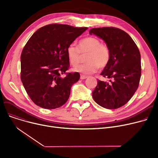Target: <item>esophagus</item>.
<instances>
[{
    "label": "esophagus",
    "instance_id": "34e87169",
    "mask_svg": "<svg viewBox=\"0 0 158 158\" xmlns=\"http://www.w3.org/2000/svg\"><path fill=\"white\" fill-rule=\"evenodd\" d=\"M81 79H86V78H88V76H85V75H81Z\"/></svg>",
    "mask_w": 158,
    "mask_h": 158
}]
</instances>
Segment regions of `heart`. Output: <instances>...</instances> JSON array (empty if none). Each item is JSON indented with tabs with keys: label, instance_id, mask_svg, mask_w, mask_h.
Here are the masks:
<instances>
[{
	"label": "heart",
	"instance_id": "obj_1",
	"mask_svg": "<svg viewBox=\"0 0 158 158\" xmlns=\"http://www.w3.org/2000/svg\"><path fill=\"white\" fill-rule=\"evenodd\" d=\"M85 64H81L74 70L85 74L95 72L98 67L104 69L109 64L111 60V50L106 44L101 43L98 38L89 36L81 40L77 47L70 44L66 48V55L70 64L77 66L81 60V55L87 54Z\"/></svg>",
	"mask_w": 158,
	"mask_h": 158
}]
</instances>
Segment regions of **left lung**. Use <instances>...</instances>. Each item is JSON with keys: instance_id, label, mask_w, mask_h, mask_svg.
<instances>
[{"instance_id": "left-lung-1", "label": "left lung", "mask_w": 158, "mask_h": 158, "mask_svg": "<svg viewBox=\"0 0 158 158\" xmlns=\"http://www.w3.org/2000/svg\"><path fill=\"white\" fill-rule=\"evenodd\" d=\"M89 34L104 40L111 53L109 64L101 73L110 81L98 79L93 98L104 108H119L128 102L138 88L142 74L139 49L127 32L117 27L93 28Z\"/></svg>"}]
</instances>
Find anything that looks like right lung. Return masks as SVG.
Returning a JSON list of instances; mask_svg holds the SVG:
<instances>
[{
  "label": "right lung",
  "instance_id": "right-lung-1",
  "mask_svg": "<svg viewBox=\"0 0 158 158\" xmlns=\"http://www.w3.org/2000/svg\"><path fill=\"white\" fill-rule=\"evenodd\" d=\"M88 27L52 23L38 29L21 54L20 78L32 101L47 110L66 102L78 72H67L70 63L66 48Z\"/></svg>",
  "mask_w": 158,
  "mask_h": 158
}]
</instances>
